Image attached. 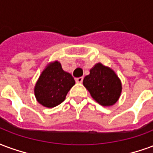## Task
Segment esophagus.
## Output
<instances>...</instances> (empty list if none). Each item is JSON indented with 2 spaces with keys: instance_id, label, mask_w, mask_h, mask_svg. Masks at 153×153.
I'll use <instances>...</instances> for the list:
<instances>
[{
  "instance_id": "1",
  "label": "esophagus",
  "mask_w": 153,
  "mask_h": 153,
  "mask_svg": "<svg viewBox=\"0 0 153 153\" xmlns=\"http://www.w3.org/2000/svg\"><path fill=\"white\" fill-rule=\"evenodd\" d=\"M76 81L77 83H82V81H83V77L76 78Z\"/></svg>"
}]
</instances>
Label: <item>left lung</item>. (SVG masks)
<instances>
[{"label": "left lung", "mask_w": 153, "mask_h": 153, "mask_svg": "<svg viewBox=\"0 0 153 153\" xmlns=\"http://www.w3.org/2000/svg\"><path fill=\"white\" fill-rule=\"evenodd\" d=\"M83 85L96 102L102 106L113 105L121 95V83L112 69L97 63L85 76Z\"/></svg>", "instance_id": "1"}]
</instances>
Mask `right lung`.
Segmentation results:
<instances>
[{
	"instance_id": "1",
	"label": "right lung",
	"mask_w": 153,
	"mask_h": 153,
	"mask_svg": "<svg viewBox=\"0 0 153 153\" xmlns=\"http://www.w3.org/2000/svg\"><path fill=\"white\" fill-rule=\"evenodd\" d=\"M75 85L72 76L63 71L58 61L47 66L35 86V96L41 105L53 108L65 100L70 89Z\"/></svg>"
}]
</instances>
